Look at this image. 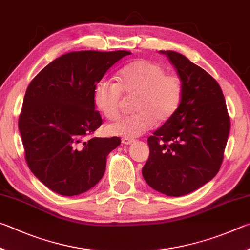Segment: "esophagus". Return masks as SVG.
<instances>
[{"mask_svg": "<svg viewBox=\"0 0 250 250\" xmlns=\"http://www.w3.org/2000/svg\"><path fill=\"white\" fill-rule=\"evenodd\" d=\"M133 143H134L133 138H128V137L122 138V144H124V145H130V144H133Z\"/></svg>", "mask_w": 250, "mask_h": 250, "instance_id": "esophagus-1", "label": "esophagus"}]
</instances>
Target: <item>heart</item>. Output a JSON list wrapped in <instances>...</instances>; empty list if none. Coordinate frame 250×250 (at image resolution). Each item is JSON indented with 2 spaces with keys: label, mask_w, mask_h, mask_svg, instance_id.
<instances>
[{
  "label": "heart",
  "mask_w": 250,
  "mask_h": 250,
  "mask_svg": "<svg viewBox=\"0 0 250 250\" xmlns=\"http://www.w3.org/2000/svg\"><path fill=\"white\" fill-rule=\"evenodd\" d=\"M123 94L133 96L132 108L136 111L108 124L105 129L114 136L136 137L146 133L155 122L171 120L180 107L183 85L177 74L166 73L163 65L148 59H137L123 67L118 82L101 79L93 87L96 108L108 118L120 115Z\"/></svg>",
  "instance_id": "heart-1"
}]
</instances>
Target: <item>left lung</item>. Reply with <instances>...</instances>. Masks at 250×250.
I'll return each instance as SVG.
<instances>
[{
	"mask_svg": "<svg viewBox=\"0 0 250 250\" xmlns=\"http://www.w3.org/2000/svg\"><path fill=\"white\" fill-rule=\"evenodd\" d=\"M180 77V107L148 138L149 158L142 170L152 189L168 196L198 190L221 168L230 120L221 86L204 69L181 54L160 51Z\"/></svg>",
	"mask_w": 250,
	"mask_h": 250,
	"instance_id": "obj_1",
	"label": "left lung"
}]
</instances>
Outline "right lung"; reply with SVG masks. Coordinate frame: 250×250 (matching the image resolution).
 Wrapping results in <instances>:
<instances>
[{"mask_svg":"<svg viewBox=\"0 0 250 250\" xmlns=\"http://www.w3.org/2000/svg\"><path fill=\"white\" fill-rule=\"evenodd\" d=\"M129 51H72L46 65L26 90L19 128L25 160L38 180L72 196L94 187L120 137L86 136L102 125L93 87Z\"/></svg>","mask_w":250,"mask_h":250,"instance_id":"add662e5","label":"right lung"}]
</instances>
